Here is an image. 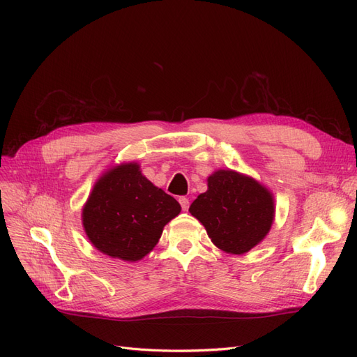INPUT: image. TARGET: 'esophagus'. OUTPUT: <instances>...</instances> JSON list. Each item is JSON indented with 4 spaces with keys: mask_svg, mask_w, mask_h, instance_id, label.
Instances as JSON below:
<instances>
[{
    "mask_svg": "<svg viewBox=\"0 0 357 357\" xmlns=\"http://www.w3.org/2000/svg\"><path fill=\"white\" fill-rule=\"evenodd\" d=\"M178 202H180V205H181V208L185 210V211H188V208H189V199H188L186 197H180V198H178Z\"/></svg>",
    "mask_w": 357,
    "mask_h": 357,
    "instance_id": "obj_1",
    "label": "esophagus"
}]
</instances>
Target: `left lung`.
Masks as SVG:
<instances>
[{
	"label": "left lung",
	"instance_id": "left-lung-1",
	"mask_svg": "<svg viewBox=\"0 0 357 357\" xmlns=\"http://www.w3.org/2000/svg\"><path fill=\"white\" fill-rule=\"evenodd\" d=\"M207 192L192 202L190 214L220 250L243 255L261 243L274 220V198L261 183L232 169L208 177Z\"/></svg>",
	"mask_w": 357,
	"mask_h": 357
}]
</instances>
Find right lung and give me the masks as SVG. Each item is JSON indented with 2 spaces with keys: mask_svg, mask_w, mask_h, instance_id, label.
I'll return each mask as SVG.
<instances>
[{
  "mask_svg": "<svg viewBox=\"0 0 357 357\" xmlns=\"http://www.w3.org/2000/svg\"><path fill=\"white\" fill-rule=\"evenodd\" d=\"M180 204L156 188L135 162L100 177L86 201L82 220L89 241L104 255L135 262L153 250Z\"/></svg>",
  "mask_w": 357,
  "mask_h": 357,
  "instance_id": "obj_1",
  "label": "right lung"
}]
</instances>
